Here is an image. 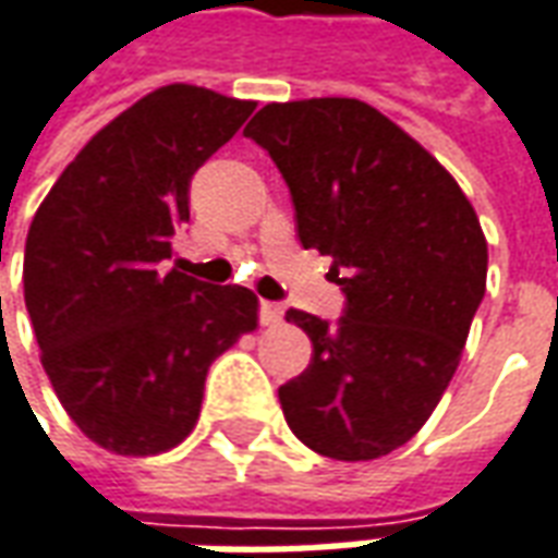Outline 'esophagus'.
Segmentation results:
<instances>
[{
  "mask_svg": "<svg viewBox=\"0 0 558 558\" xmlns=\"http://www.w3.org/2000/svg\"><path fill=\"white\" fill-rule=\"evenodd\" d=\"M283 319V307L275 305V302H259V323L263 326H278Z\"/></svg>",
  "mask_w": 558,
  "mask_h": 558,
  "instance_id": "34e87169",
  "label": "esophagus"
}]
</instances>
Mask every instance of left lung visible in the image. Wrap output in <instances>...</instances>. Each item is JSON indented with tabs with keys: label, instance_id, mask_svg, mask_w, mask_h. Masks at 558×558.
Here are the masks:
<instances>
[{
	"label": "left lung",
	"instance_id": "1",
	"mask_svg": "<svg viewBox=\"0 0 558 558\" xmlns=\"http://www.w3.org/2000/svg\"><path fill=\"white\" fill-rule=\"evenodd\" d=\"M247 138L266 147L305 251L332 256L338 323L287 311L311 365L278 389L314 453L368 462L408 444L453 380L486 292V239L469 196L426 147L360 99L271 102Z\"/></svg>",
	"mask_w": 558,
	"mask_h": 558
}]
</instances>
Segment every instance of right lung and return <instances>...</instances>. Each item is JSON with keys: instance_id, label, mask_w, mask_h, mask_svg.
I'll return each instance as SVG.
<instances>
[{"instance_id": "obj_1", "label": "right lung", "mask_w": 558, "mask_h": 558, "mask_svg": "<svg viewBox=\"0 0 558 558\" xmlns=\"http://www.w3.org/2000/svg\"><path fill=\"white\" fill-rule=\"evenodd\" d=\"M256 102L169 84L77 154L26 235L23 299L50 387L75 426L117 456L184 441L211 362L256 329L247 287L166 271L190 223V181Z\"/></svg>"}]
</instances>
